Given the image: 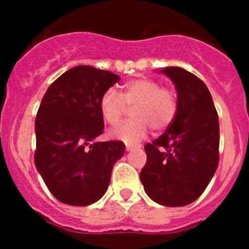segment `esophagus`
<instances>
[{
    "mask_svg": "<svg viewBox=\"0 0 249 249\" xmlns=\"http://www.w3.org/2000/svg\"><path fill=\"white\" fill-rule=\"evenodd\" d=\"M135 148V146H132V144L126 143V151H132V149Z\"/></svg>",
    "mask_w": 249,
    "mask_h": 249,
    "instance_id": "esophagus-1",
    "label": "esophagus"
}]
</instances>
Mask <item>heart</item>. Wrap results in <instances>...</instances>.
Wrapping results in <instances>:
<instances>
[{
	"label": "heart",
	"mask_w": 249,
	"mask_h": 249,
	"mask_svg": "<svg viewBox=\"0 0 249 249\" xmlns=\"http://www.w3.org/2000/svg\"><path fill=\"white\" fill-rule=\"evenodd\" d=\"M127 107L133 108V120L122 123L111 135L114 138L136 143L146 137L149 127L162 131L171 124L177 113V96L169 89L160 87V83L146 77H138L124 83L122 93L108 89L100 101L102 118L109 126L118 124Z\"/></svg>",
	"instance_id": "heart-1"
}]
</instances>
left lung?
Returning a JSON list of instances; mask_svg holds the SVG:
<instances>
[{"label":"left lung","instance_id":"8db88e82","mask_svg":"<svg viewBox=\"0 0 249 249\" xmlns=\"http://www.w3.org/2000/svg\"><path fill=\"white\" fill-rule=\"evenodd\" d=\"M177 91V113L163 135L144 146L141 182L152 201L167 207L192 203L203 193L219 162V123L210 91L181 67L160 70Z\"/></svg>","mask_w":249,"mask_h":249}]
</instances>
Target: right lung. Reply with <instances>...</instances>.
<instances>
[{
  "mask_svg": "<svg viewBox=\"0 0 249 249\" xmlns=\"http://www.w3.org/2000/svg\"><path fill=\"white\" fill-rule=\"evenodd\" d=\"M118 74L77 66L48 87L37 112L35 164L50 192L65 204L89 206L102 198L121 141L98 142L103 123L100 101Z\"/></svg>",
  "mask_w": 249,
  "mask_h": 249,
  "instance_id": "right-lung-1",
  "label": "right lung"
}]
</instances>
